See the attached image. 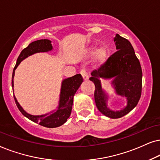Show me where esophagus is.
Instances as JSON below:
<instances>
[{
    "label": "esophagus",
    "instance_id": "1",
    "mask_svg": "<svg viewBox=\"0 0 160 160\" xmlns=\"http://www.w3.org/2000/svg\"><path fill=\"white\" fill-rule=\"evenodd\" d=\"M80 74L82 75V78H83L84 80H88V73H87L86 69H82L81 71H80Z\"/></svg>",
    "mask_w": 160,
    "mask_h": 160
}]
</instances>
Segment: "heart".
<instances>
[{
	"mask_svg": "<svg viewBox=\"0 0 160 160\" xmlns=\"http://www.w3.org/2000/svg\"><path fill=\"white\" fill-rule=\"evenodd\" d=\"M105 55V51L103 50V49H101V50H99L98 52V57L99 58H103Z\"/></svg>",
	"mask_w": 160,
	"mask_h": 160,
	"instance_id": "1",
	"label": "heart"
}]
</instances>
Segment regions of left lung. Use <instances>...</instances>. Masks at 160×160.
Listing matches in <instances>:
<instances>
[{
	"label": "left lung",
	"mask_w": 160,
	"mask_h": 160,
	"mask_svg": "<svg viewBox=\"0 0 160 160\" xmlns=\"http://www.w3.org/2000/svg\"><path fill=\"white\" fill-rule=\"evenodd\" d=\"M114 42L117 51L99 69L91 72L90 80L95 85L94 99L98 110L109 118H118L129 113L139 102L142 91V69L129 40L116 34ZM112 77L115 78L112 83L117 94L128 99L127 107L120 112H114L107 107V97L102 91L99 80Z\"/></svg>",
	"instance_id": "8db88e82"
}]
</instances>
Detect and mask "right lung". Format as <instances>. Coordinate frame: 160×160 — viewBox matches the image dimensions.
<instances>
[{"mask_svg": "<svg viewBox=\"0 0 160 160\" xmlns=\"http://www.w3.org/2000/svg\"><path fill=\"white\" fill-rule=\"evenodd\" d=\"M52 49V47L51 44V42L48 39H40L33 42L29 44L27 48L23 49L19 55L16 65L14 68L13 73H12V87L14 86L13 78L14 76V70L16 69V68L18 67V65L23 59L27 58L28 55H33L36 52H48ZM82 80L83 79H82L81 74H75L73 77L63 80L58 108L55 112H51V114H46L43 116H32V115L27 113L20 105V104L17 101L15 97L14 96L15 103L23 116L27 117L28 118L33 122L39 123L41 126L48 127V128L60 127L67 121V118L71 114L74 93L80 86Z\"/></svg>", "mask_w": 160, "mask_h": 160, "instance_id": "add662e5", "label": "right lung"}]
</instances>
